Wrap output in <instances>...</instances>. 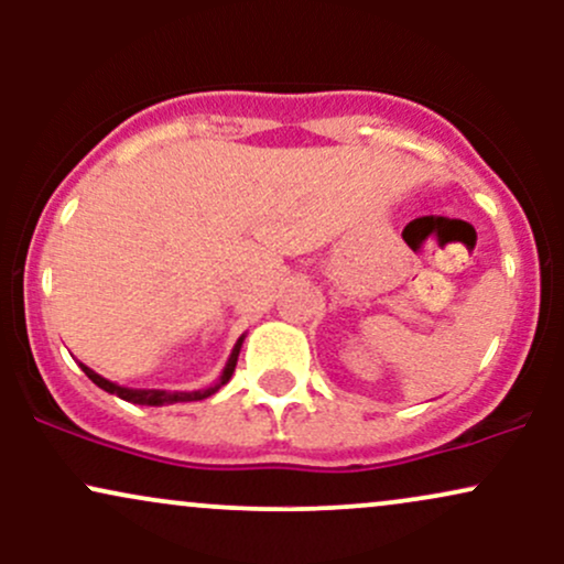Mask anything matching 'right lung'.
Returning <instances> with one entry per match:
<instances>
[{
  "label": "right lung",
  "mask_w": 564,
  "mask_h": 564,
  "mask_svg": "<svg viewBox=\"0 0 564 564\" xmlns=\"http://www.w3.org/2000/svg\"><path fill=\"white\" fill-rule=\"evenodd\" d=\"M241 345H243V336L241 339L236 341V347H232V352H230V360H228V366H225V371H223V377H219V381L215 387H209V390H198V392H161V390H127V387H119V384H113V381H108V379H102L100 373H95L93 368H87L84 364H79L82 366V371L87 373L89 379L95 381L97 387H100V390H106V392H111V394H119L121 400H127V403H134V405H164V403H187V400H204V398H209V394H215L219 387L223 384H228L230 381V377H232V371H236V364H238V352H241Z\"/></svg>",
  "instance_id": "right-lung-1"
}]
</instances>
